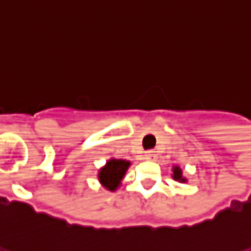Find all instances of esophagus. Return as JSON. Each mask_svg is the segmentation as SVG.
Listing matches in <instances>:
<instances>
[{"label": "esophagus", "mask_w": 251, "mask_h": 251, "mask_svg": "<svg viewBox=\"0 0 251 251\" xmlns=\"http://www.w3.org/2000/svg\"><path fill=\"white\" fill-rule=\"evenodd\" d=\"M155 155H156L155 151H152V150L147 151V152H145V159H153Z\"/></svg>", "instance_id": "34e87169"}]
</instances>
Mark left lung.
I'll return each instance as SVG.
<instances>
[{
    "label": "left lung",
    "mask_w": 251,
    "mask_h": 251,
    "mask_svg": "<svg viewBox=\"0 0 251 251\" xmlns=\"http://www.w3.org/2000/svg\"><path fill=\"white\" fill-rule=\"evenodd\" d=\"M173 178L176 180H180V182H186L185 178H182V170L179 167H174V175H173Z\"/></svg>",
    "instance_id": "8db88e82"
}]
</instances>
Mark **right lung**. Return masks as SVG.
Returning a JSON list of instances; mask_svg holds the SVG:
<instances>
[{"mask_svg": "<svg viewBox=\"0 0 251 251\" xmlns=\"http://www.w3.org/2000/svg\"><path fill=\"white\" fill-rule=\"evenodd\" d=\"M130 166V163L122 160V159H111L108 160L107 164L99 171V180L104 187L108 190H115L120 186L121 180L125 175L126 170Z\"/></svg>", "mask_w": 251, "mask_h": 251, "instance_id": "add662e5", "label": "right lung"}]
</instances>
